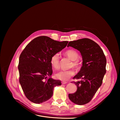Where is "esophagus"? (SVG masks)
<instances>
[{
	"mask_svg": "<svg viewBox=\"0 0 120 120\" xmlns=\"http://www.w3.org/2000/svg\"><path fill=\"white\" fill-rule=\"evenodd\" d=\"M62 84H66V83H68V82H66V81H62Z\"/></svg>",
	"mask_w": 120,
	"mask_h": 120,
	"instance_id": "34e87169",
	"label": "esophagus"
}]
</instances>
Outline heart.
Returning <instances> with one entry per match:
<instances>
[{
    "instance_id": "1",
    "label": "heart",
    "mask_w": 120,
    "mask_h": 120,
    "mask_svg": "<svg viewBox=\"0 0 120 120\" xmlns=\"http://www.w3.org/2000/svg\"><path fill=\"white\" fill-rule=\"evenodd\" d=\"M64 54L72 60L71 67H74L76 69H79L81 67V63L79 59V54L78 52L75 49H69L64 52ZM50 63L53 68L58 70L60 68V57L59 54H54L50 58ZM75 74L73 69L67 71H61L56 72L55 76L56 78L61 79L63 81H67L70 78L72 77Z\"/></svg>"
}]
</instances>
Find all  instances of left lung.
<instances>
[{
  "instance_id": "left-lung-1",
  "label": "left lung",
  "mask_w": 120,
  "mask_h": 120,
  "mask_svg": "<svg viewBox=\"0 0 120 120\" xmlns=\"http://www.w3.org/2000/svg\"><path fill=\"white\" fill-rule=\"evenodd\" d=\"M69 46L80 52L83 61L80 71L73 78L81 79L73 82L77 85V91L69 94L68 98L75 104L85 105L91 101L101 85L106 72V57L99 45L89 38L70 41Z\"/></svg>"
}]
</instances>
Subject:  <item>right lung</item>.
<instances>
[{"mask_svg": "<svg viewBox=\"0 0 120 120\" xmlns=\"http://www.w3.org/2000/svg\"><path fill=\"white\" fill-rule=\"evenodd\" d=\"M68 43V41L60 42L41 36L31 41L21 53L19 81L25 96L32 102L40 104L48 101L52 96L54 87L61 85L60 81L50 77L52 70L50 60Z\"/></svg>", "mask_w": 120, "mask_h": 120, "instance_id": "obj_1", "label": "right lung"}]
</instances>
